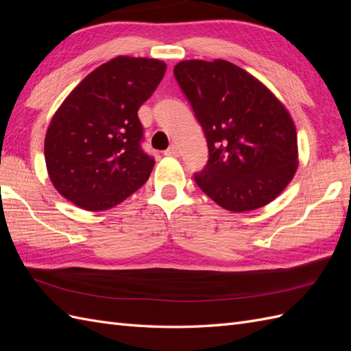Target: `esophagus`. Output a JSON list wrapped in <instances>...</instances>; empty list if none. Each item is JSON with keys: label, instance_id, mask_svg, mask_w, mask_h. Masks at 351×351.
Masks as SVG:
<instances>
[{"label": "esophagus", "instance_id": "1", "mask_svg": "<svg viewBox=\"0 0 351 351\" xmlns=\"http://www.w3.org/2000/svg\"><path fill=\"white\" fill-rule=\"evenodd\" d=\"M164 154H165L167 156H180V149H178V146L171 145Z\"/></svg>", "mask_w": 351, "mask_h": 351}]
</instances>
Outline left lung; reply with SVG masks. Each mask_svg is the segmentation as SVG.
<instances>
[{
  "mask_svg": "<svg viewBox=\"0 0 351 351\" xmlns=\"http://www.w3.org/2000/svg\"><path fill=\"white\" fill-rule=\"evenodd\" d=\"M174 76L205 132L209 159L196 184L231 212L268 205L299 165L297 133L282 102L226 60H186Z\"/></svg>",
  "mask_w": 351,
  "mask_h": 351,
  "instance_id": "obj_1",
  "label": "left lung"
}]
</instances>
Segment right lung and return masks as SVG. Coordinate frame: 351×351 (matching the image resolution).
I'll return each instance as SVG.
<instances>
[{
    "instance_id": "add662e5",
    "label": "right lung",
    "mask_w": 351,
    "mask_h": 351,
    "mask_svg": "<svg viewBox=\"0 0 351 351\" xmlns=\"http://www.w3.org/2000/svg\"><path fill=\"white\" fill-rule=\"evenodd\" d=\"M167 66L120 56L89 73L60 105L45 136V162L57 192L86 210L121 204L151 176L137 117Z\"/></svg>"
}]
</instances>
